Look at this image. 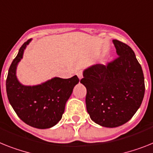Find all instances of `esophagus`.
I'll use <instances>...</instances> for the list:
<instances>
[{
  "instance_id": "esophagus-1",
  "label": "esophagus",
  "mask_w": 153,
  "mask_h": 153,
  "mask_svg": "<svg viewBox=\"0 0 153 153\" xmlns=\"http://www.w3.org/2000/svg\"><path fill=\"white\" fill-rule=\"evenodd\" d=\"M76 74L78 75L79 79H82L83 78V73H82V71H79L78 72L76 73Z\"/></svg>"
}]
</instances>
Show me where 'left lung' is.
<instances>
[{"mask_svg": "<svg viewBox=\"0 0 153 153\" xmlns=\"http://www.w3.org/2000/svg\"><path fill=\"white\" fill-rule=\"evenodd\" d=\"M113 43L118 57L106 65H92L80 82L87 89V112L95 123L116 128L127 123L139 108L145 94L144 74L129 46Z\"/></svg>", "mask_w": 153, "mask_h": 153, "instance_id": "obj_1", "label": "left lung"}]
</instances>
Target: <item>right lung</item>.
<instances>
[{"label": "right lung", "instance_id": "obj_1", "mask_svg": "<svg viewBox=\"0 0 153 153\" xmlns=\"http://www.w3.org/2000/svg\"><path fill=\"white\" fill-rule=\"evenodd\" d=\"M31 40L23 43L9 68L6 91L10 104L23 122L33 128L46 129L61 120L65 104L79 79L77 75L67 79L55 77L37 85L21 84L16 76V69Z\"/></svg>", "mask_w": 153, "mask_h": 153}]
</instances>
